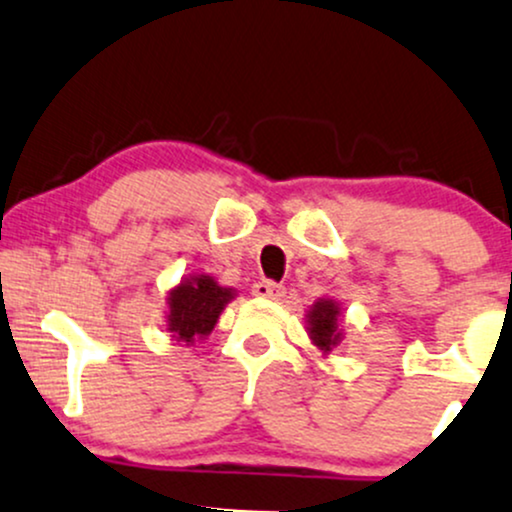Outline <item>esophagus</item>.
<instances>
[{"mask_svg": "<svg viewBox=\"0 0 512 512\" xmlns=\"http://www.w3.org/2000/svg\"><path fill=\"white\" fill-rule=\"evenodd\" d=\"M252 293H255L257 298H264V301H279V298L284 296V286L274 284V281H257V284L252 286Z\"/></svg>", "mask_w": 512, "mask_h": 512, "instance_id": "esophagus-1", "label": "esophagus"}]
</instances>
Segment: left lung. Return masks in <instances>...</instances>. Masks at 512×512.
<instances>
[{
  "instance_id": "1",
  "label": "left lung",
  "mask_w": 512,
  "mask_h": 512,
  "mask_svg": "<svg viewBox=\"0 0 512 512\" xmlns=\"http://www.w3.org/2000/svg\"><path fill=\"white\" fill-rule=\"evenodd\" d=\"M305 322H308V337L317 349L322 351V356H330L332 349H337L344 339L342 330V305H339L334 298H317V301L308 308V315H305Z\"/></svg>"
}]
</instances>
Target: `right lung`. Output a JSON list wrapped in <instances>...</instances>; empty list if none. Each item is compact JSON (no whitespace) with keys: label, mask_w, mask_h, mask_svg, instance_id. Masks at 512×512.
<instances>
[{"label":"right lung","mask_w":512,"mask_h":512,"mask_svg":"<svg viewBox=\"0 0 512 512\" xmlns=\"http://www.w3.org/2000/svg\"><path fill=\"white\" fill-rule=\"evenodd\" d=\"M238 296L236 289L221 286L207 272H195L168 291L166 332L175 342L192 346L214 332L216 322L228 303Z\"/></svg>","instance_id":"1"}]
</instances>
